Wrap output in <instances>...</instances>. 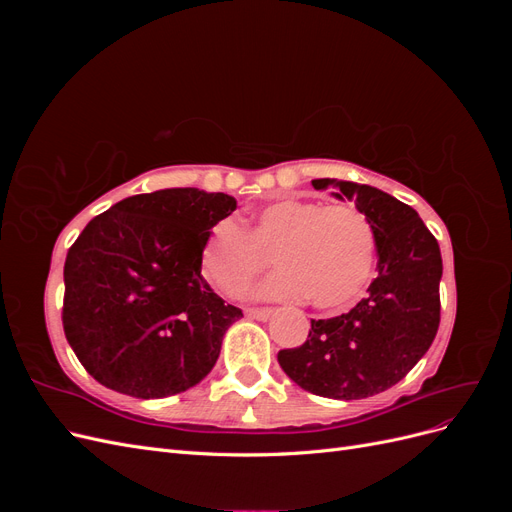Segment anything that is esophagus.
<instances>
[{
  "label": "esophagus",
  "instance_id": "1",
  "mask_svg": "<svg viewBox=\"0 0 512 512\" xmlns=\"http://www.w3.org/2000/svg\"><path fill=\"white\" fill-rule=\"evenodd\" d=\"M245 314L254 320H267V318H271L273 309L271 307H247Z\"/></svg>",
  "mask_w": 512,
  "mask_h": 512
}]
</instances>
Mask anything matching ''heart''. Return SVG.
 Instances as JSON below:
<instances>
[{
	"label": "heart",
	"instance_id": "obj_1",
	"mask_svg": "<svg viewBox=\"0 0 512 512\" xmlns=\"http://www.w3.org/2000/svg\"><path fill=\"white\" fill-rule=\"evenodd\" d=\"M273 256L277 269L258 288L262 299L305 297L314 307L352 303L374 269L376 239L352 205L286 198L254 213L247 232L232 220L213 228L200 254L207 280L226 297H241Z\"/></svg>",
	"mask_w": 512,
	"mask_h": 512
}]
</instances>
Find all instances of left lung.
<instances>
[{
	"instance_id": "obj_1",
	"label": "left lung",
	"mask_w": 512,
	"mask_h": 512,
	"mask_svg": "<svg viewBox=\"0 0 512 512\" xmlns=\"http://www.w3.org/2000/svg\"><path fill=\"white\" fill-rule=\"evenodd\" d=\"M335 185L365 213L378 247V277L348 314L312 320L305 344L277 352L301 389L331 399H365L391 389L429 350L440 327L442 256L436 237L401 200L371 185Z\"/></svg>"
}]
</instances>
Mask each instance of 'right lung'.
<instances>
[{"mask_svg": "<svg viewBox=\"0 0 512 512\" xmlns=\"http://www.w3.org/2000/svg\"><path fill=\"white\" fill-rule=\"evenodd\" d=\"M237 200L196 188L119 200L72 243L64 265V333L106 389L160 399L213 369L224 333L243 314L200 275L213 226Z\"/></svg>", "mask_w": 512, "mask_h": 512, "instance_id": "add662e5", "label": "right lung"}]
</instances>
